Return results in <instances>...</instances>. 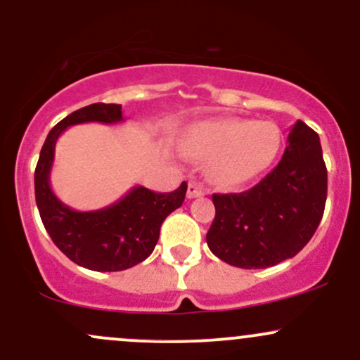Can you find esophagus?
Returning <instances> with one entry per match:
<instances>
[{"label": "esophagus", "mask_w": 360, "mask_h": 360, "mask_svg": "<svg viewBox=\"0 0 360 360\" xmlns=\"http://www.w3.org/2000/svg\"><path fill=\"white\" fill-rule=\"evenodd\" d=\"M186 195H188V198H198V196L205 195V190H203L198 183H190L188 184Z\"/></svg>", "instance_id": "34e87169"}]
</instances>
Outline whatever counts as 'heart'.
I'll use <instances>...</instances> for the list:
<instances>
[{"label":"heart","mask_w":360,"mask_h":360,"mask_svg":"<svg viewBox=\"0 0 360 360\" xmlns=\"http://www.w3.org/2000/svg\"><path fill=\"white\" fill-rule=\"evenodd\" d=\"M186 157L210 160L209 176L219 186H238L264 172L279 150V131L272 124L241 119L207 120L184 138Z\"/></svg>","instance_id":"heart-1"}]
</instances>
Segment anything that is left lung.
<instances>
[{
    "label": "left lung",
    "instance_id": "8db88e82",
    "mask_svg": "<svg viewBox=\"0 0 360 360\" xmlns=\"http://www.w3.org/2000/svg\"><path fill=\"white\" fill-rule=\"evenodd\" d=\"M328 170L319 136L297 120L279 164L252 190L212 195L207 245L241 269H266L297 255L324 214Z\"/></svg>",
    "mask_w": 360,
    "mask_h": 360
}]
</instances>
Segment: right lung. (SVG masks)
<instances>
[{
    "label": "right lung",
    "mask_w": 360,
    "mask_h": 360,
    "mask_svg": "<svg viewBox=\"0 0 360 360\" xmlns=\"http://www.w3.org/2000/svg\"><path fill=\"white\" fill-rule=\"evenodd\" d=\"M122 120V105L115 103H93L72 112L50 131L34 172L37 209L53 243L72 262L91 271H124L150 257L160 236L162 222L183 205L188 190L186 183L172 193L134 186L119 202L91 212L74 210L56 198L50 186V172L58 136L75 124Z\"/></svg>",
    "instance_id": "1"
}]
</instances>
